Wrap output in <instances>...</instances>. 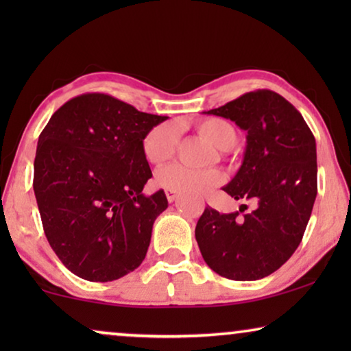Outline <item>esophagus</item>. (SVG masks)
I'll return each mask as SVG.
<instances>
[{"mask_svg": "<svg viewBox=\"0 0 351 351\" xmlns=\"http://www.w3.org/2000/svg\"><path fill=\"white\" fill-rule=\"evenodd\" d=\"M177 196H179V193H177V191L166 190V198H167V201H169V203H172V201H176Z\"/></svg>", "mask_w": 351, "mask_h": 351, "instance_id": "obj_1", "label": "esophagus"}]
</instances>
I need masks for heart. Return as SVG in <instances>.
<instances>
[{"label": "heart", "mask_w": 351, "mask_h": 351, "mask_svg": "<svg viewBox=\"0 0 351 351\" xmlns=\"http://www.w3.org/2000/svg\"><path fill=\"white\" fill-rule=\"evenodd\" d=\"M198 131L209 138L219 150L230 152L237 147L238 134L232 124L219 118L198 123ZM180 142V129L176 123H162L153 128L143 138V155L152 165H162L176 155ZM223 182L217 169H195L184 165H171L156 172V184L166 190L199 195Z\"/></svg>", "instance_id": "1"}]
</instances>
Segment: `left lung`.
Segmentation results:
<instances>
[{
  "label": "left lung",
  "instance_id": "obj_1",
  "mask_svg": "<svg viewBox=\"0 0 351 351\" xmlns=\"http://www.w3.org/2000/svg\"><path fill=\"white\" fill-rule=\"evenodd\" d=\"M246 131L243 165L223 191L256 204L249 214L206 208L195 228L210 270L234 281L276 271L299 247L318 191L316 142L305 119L268 89L209 110ZM247 208L246 204H243Z\"/></svg>",
  "mask_w": 351,
  "mask_h": 351
}]
</instances>
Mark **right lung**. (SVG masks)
<instances>
[{"label":"right lung","instance_id":"obj_1","mask_svg":"<svg viewBox=\"0 0 351 351\" xmlns=\"http://www.w3.org/2000/svg\"><path fill=\"white\" fill-rule=\"evenodd\" d=\"M166 118L107 94H81L40 134L33 190L43 228L76 276L113 281L145 258L167 198L162 190L142 193L152 177L143 138Z\"/></svg>","mask_w":351,"mask_h":351}]
</instances>
